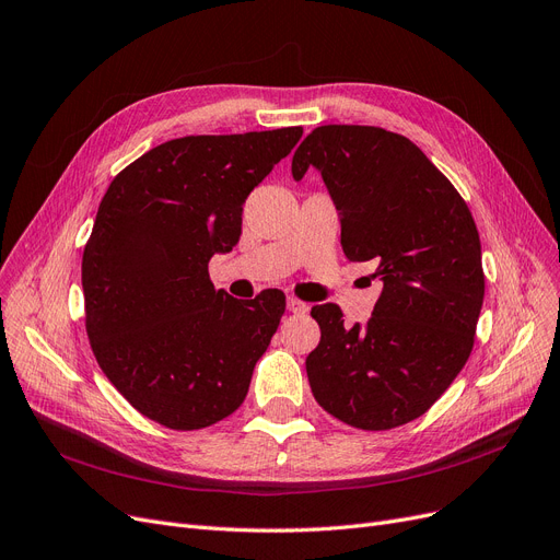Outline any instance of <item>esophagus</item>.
<instances>
[{
    "label": "esophagus",
    "instance_id": "34e87169",
    "mask_svg": "<svg viewBox=\"0 0 560 560\" xmlns=\"http://www.w3.org/2000/svg\"><path fill=\"white\" fill-rule=\"evenodd\" d=\"M287 310H289V312H296V315H301V312H307V303L299 301L296 296H289V299H287Z\"/></svg>",
    "mask_w": 560,
    "mask_h": 560
}]
</instances>
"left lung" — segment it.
Masks as SVG:
<instances>
[{
	"label": "left lung",
	"instance_id": "8db88e82",
	"mask_svg": "<svg viewBox=\"0 0 560 560\" xmlns=\"http://www.w3.org/2000/svg\"><path fill=\"white\" fill-rule=\"evenodd\" d=\"M322 172L340 211L342 250L384 282L365 326L315 305L322 328L305 358L319 407L358 430L420 418L468 361L485 299L480 236L462 195L411 140L376 126H319L292 174Z\"/></svg>",
	"mask_w": 560,
	"mask_h": 560
}]
</instances>
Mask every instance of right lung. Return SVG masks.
I'll return each mask as SVG.
<instances>
[{
    "mask_svg": "<svg viewBox=\"0 0 560 560\" xmlns=\"http://www.w3.org/2000/svg\"><path fill=\"white\" fill-rule=\"evenodd\" d=\"M301 136L287 126L170 140L101 199L82 255L89 345L109 384L163 428H209L248 395L284 294L215 292L209 259L234 248L245 197Z\"/></svg>",
    "mask_w": 560,
    "mask_h": 560,
    "instance_id": "obj_1",
    "label": "right lung"
}]
</instances>
